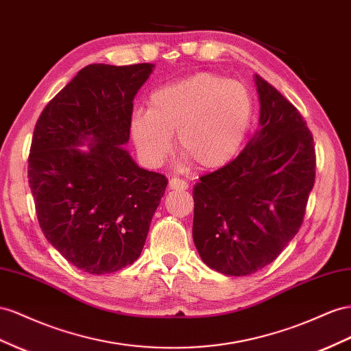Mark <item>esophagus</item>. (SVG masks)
<instances>
[{
  "label": "esophagus",
  "instance_id": "34e87169",
  "mask_svg": "<svg viewBox=\"0 0 351 351\" xmlns=\"http://www.w3.org/2000/svg\"><path fill=\"white\" fill-rule=\"evenodd\" d=\"M169 187L176 189V191H187L189 183L186 182V180H183V178L174 177V178L169 180Z\"/></svg>",
  "mask_w": 351,
  "mask_h": 351
}]
</instances>
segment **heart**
Wrapping results in <instances>:
<instances>
[{"label": "heart", "instance_id": "obj_1", "mask_svg": "<svg viewBox=\"0 0 351 351\" xmlns=\"http://www.w3.org/2000/svg\"><path fill=\"white\" fill-rule=\"evenodd\" d=\"M254 117L250 90L239 81L202 72L159 87L147 110L136 109L131 137L146 164L158 167L171 150V137L197 167L217 168L239 152Z\"/></svg>", "mask_w": 351, "mask_h": 351}]
</instances>
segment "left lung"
Segmentation results:
<instances>
[{"label":"left lung","mask_w":351,"mask_h":351,"mask_svg":"<svg viewBox=\"0 0 351 351\" xmlns=\"http://www.w3.org/2000/svg\"><path fill=\"white\" fill-rule=\"evenodd\" d=\"M260 130L193 189V241L208 267L246 276L269 266L304 220L315 186L313 136L298 109L255 75Z\"/></svg>","instance_id":"8db88e82"}]
</instances>
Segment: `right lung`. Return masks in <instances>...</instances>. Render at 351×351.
<instances>
[{"instance_id":"1","label":"right lung","mask_w":351,"mask_h":351,"mask_svg":"<svg viewBox=\"0 0 351 351\" xmlns=\"http://www.w3.org/2000/svg\"><path fill=\"white\" fill-rule=\"evenodd\" d=\"M154 64H88L44 108L27 178L41 230L75 267L105 274L134 263L164 196L165 176L140 168L130 140L132 100ZM88 141V151L77 146Z\"/></svg>"}]
</instances>
